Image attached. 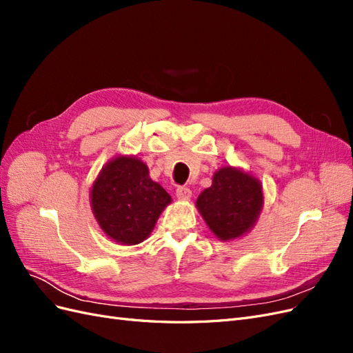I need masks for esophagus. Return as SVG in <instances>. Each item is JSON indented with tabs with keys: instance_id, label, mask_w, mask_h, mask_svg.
<instances>
[{
	"instance_id": "esophagus-1",
	"label": "esophagus",
	"mask_w": 353,
	"mask_h": 353,
	"mask_svg": "<svg viewBox=\"0 0 353 353\" xmlns=\"http://www.w3.org/2000/svg\"><path fill=\"white\" fill-rule=\"evenodd\" d=\"M176 197L179 200H190L191 190L188 187H178L176 188Z\"/></svg>"
}]
</instances>
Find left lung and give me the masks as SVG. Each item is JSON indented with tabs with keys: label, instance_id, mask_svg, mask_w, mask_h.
<instances>
[{
	"label": "left lung",
	"instance_id": "1",
	"mask_svg": "<svg viewBox=\"0 0 353 353\" xmlns=\"http://www.w3.org/2000/svg\"><path fill=\"white\" fill-rule=\"evenodd\" d=\"M196 206L219 240H236L259 218L263 208L261 181L239 168L223 166L213 174L212 185L201 191Z\"/></svg>",
	"mask_w": 353,
	"mask_h": 353
}]
</instances>
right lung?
Listing matches in <instances>:
<instances>
[{"mask_svg": "<svg viewBox=\"0 0 353 353\" xmlns=\"http://www.w3.org/2000/svg\"><path fill=\"white\" fill-rule=\"evenodd\" d=\"M91 208L103 232L113 241L134 245L153 231L172 199L134 156H116L101 169L91 188Z\"/></svg>", "mask_w": 353, "mask_h": 353, "instance_id": "right-lung-1", "label": "right lung"}]
</instances>
